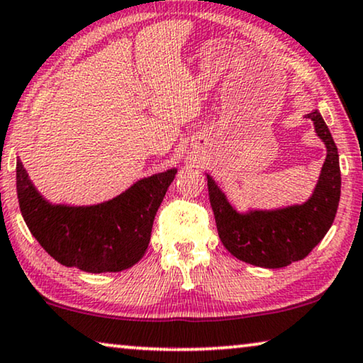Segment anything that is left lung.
Masks as SVG:
<instances>
[{
    "mask_svg": "<svg viewBox=\"0 0 363 363\" xmlns=\"http://www.w3.org/2000/svg\"><path fill=\"white\" fill-rule=\"evenodd\" d=\"M306 118L323 140L328 156L313 196L304 203L277 211L237 212L216 181L207 174L208 199L218 237L235 258L262 268H283L308 257L333 225L340 199L339 152L318 110Z\"/></svg>",
    "mask_w": 363,
    "mask_h": 363,
    "instance_id": "left-lung-1",
    "label": "left lung"
}]
</instances>
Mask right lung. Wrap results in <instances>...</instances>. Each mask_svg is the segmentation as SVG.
Returning <instances> with one entry per match:
<instances>
[{
	"instance_id": "add662e5",
	"label": "right lung",
	"mask_w": 363,
	"mask_h": 363,
	"mask_svg": "<svg viewBox=\"0 0 363 363\" xmlns=\"http://www.w3.org/2000/svg\"><path fill=\"white\" fill-rule=\"evenodd\" d=\"M176 172L145 177L96 206H64L45 201L18 160L19 208L33 237L60 264L86 273L123 272L145 255L156 212Z\"/></svg>"
}]
</instances>
